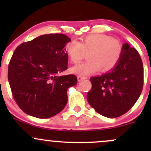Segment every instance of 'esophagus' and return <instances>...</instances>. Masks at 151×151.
<instances>
[{
    "instance_id": "1",
    "label": "esophagus",
    "mask_w": 151,
    "mask_h": 151,
    "mask_svg": "<svg viewBox=\"0 0 151 151\" xmlns=\"http://www.w3.org/2000/svg\"><path fill=\"white\" fill-rule=\"evenodd\" d=\"M86 79V77H82V76H81V75L77 76V79L79 81H80L81 80H84V79Z\"/></svg>"
}]
</instances>
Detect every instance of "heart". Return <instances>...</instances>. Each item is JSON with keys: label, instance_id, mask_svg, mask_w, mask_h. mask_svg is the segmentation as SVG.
<instances>
[{"label": "heart", "instance_id": "obj_1", "mask_svg": "<svg viewBox=\"0 0 151 151\" xmlns=\"http://www.w3.org/2000/svg\"><path fill=\"white\" fill-rule=\"evenodd\" d=\"M122 45L111 36L102 34L89 35L80 42L72 41L67 45V53L70 61L77 65L83 60L84 53L88 54L89 61L72 68L81 75L97 72L111 70L116 66L122 55Z\"/></svg>", "mask_w": 151, "mask_h": 151}]
</instances>
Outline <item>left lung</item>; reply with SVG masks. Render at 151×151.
Wrapping results in <instances>:
<instances>
[{"label": "left lung", "mask_w": 151, "mask_h": 151, "mask_svg": "<svg viewBox=\"0 0 151 151\" xmlns=\"http://www.w3.org/2000/svg\"><path fill=\"white\" fill-rule=\"evenodd\" d=\"M118 64L110 72L90 78L87 101L97 113L116 118L133 107L142 92L143 67L141 56L128 43L123 45Z\"/></svg>", "instance_id": "obj_1"}]
</instances>
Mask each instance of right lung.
I'll return each instance as SVG.
<instances>
[{
    "label": "right lung",
    "mask_w": 151,
    "mask_h": 151,
    "mask_svg": "<svg viewBox=\"0 0 151 151\" xmlns=\"http://www.w3.org/2000/svg\"><path fill=\"white\" fill-rule=\"evenodd\" d=\"M65 34L43 35L17 47L8 65L13 99L22 111L39 119L52 117L67 103V89L77 84L74 74L59 76L67 69Z\"/></svg>",
    "instance_id": "right-lung-1"
}]
</instances>
